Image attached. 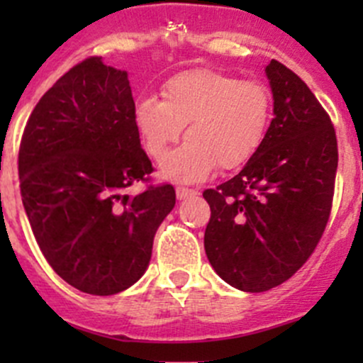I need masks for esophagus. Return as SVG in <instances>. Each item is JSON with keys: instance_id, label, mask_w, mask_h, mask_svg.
I'll return each mask as SVG.
<instances>
[{"instance_id": "34e87169", "label": "esophagus", "mask_w": 363, "mask_h": 363, "mask_svg": "<svg viewBox=\"0 0 363 363\" xmlns=\"http://www.w3.org/2000/svg\"><path fill=\"white\" fill-rule=\"evenodd\" d=\"M196 189H191V188H182V186H177V188H175V195H177V199L179 200H184V199H188V196H193V195H196Z\"/></svg>"}]
</instances>
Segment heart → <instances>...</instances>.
Returning a JSON list of instances; mask_svg holds the SVG:
<instances>
[{
    "instance_id": "obj_1",
    "label": "heart",
    "mask_w": 363,
    "mask_h": 363,
    "mask_svg": "<svg viewBox=\"0 0 363 363\" xmlns=\"http://www.w3.org/2000/svg\"><path fill=\"white\" fill-rule=\"evenodd\" d=\"M163 100L142 96L135 126L156 163L168 155L186 126V144L163 164V175L182 182L202 181L216 167L235 170L265 140L272 96L265 84L216 69H191L172 77Z\"/></svg>"
}]
</instances>
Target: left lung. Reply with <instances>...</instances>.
<instances>
[{"label": "left lung", "instance_id": "8db88e82", "mask_svg": "<svg viewBox=\"0 0 363 363\" xmlns=\"http://www.w3.org/2000/svg\"><path fill=\"white\" fill-rule=\"evenodd\" d=\"M274 119L265 140L233 179L205 189L211 207L203 246L233 288H276L309 259L327 228L337 174L330 116L290 68L267 67Z\"/></svg>", "mask_w": 363, "mask_h": 363}]
</instances>
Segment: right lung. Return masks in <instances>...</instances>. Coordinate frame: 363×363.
Here are the masks:
<instances>
[{"mask_svg": "<svg viewBox=\"0 0 363 363\" xmlns=\"http://www.w3.org/2000/svg\"><path fill=\"white\" fill-rule=\"evenodd\" d=\"M128 73L91 56L36 104L19 147V181L33 235L54 272L89 295L137 283L156 230L175 205L152 184ZM135 182L146 189L131 197Z\"/></svg>", "mask_w": 363, "mask_h": 363, "instance_id": "right-lung-1", "label": "right lung"}]
</instances>
